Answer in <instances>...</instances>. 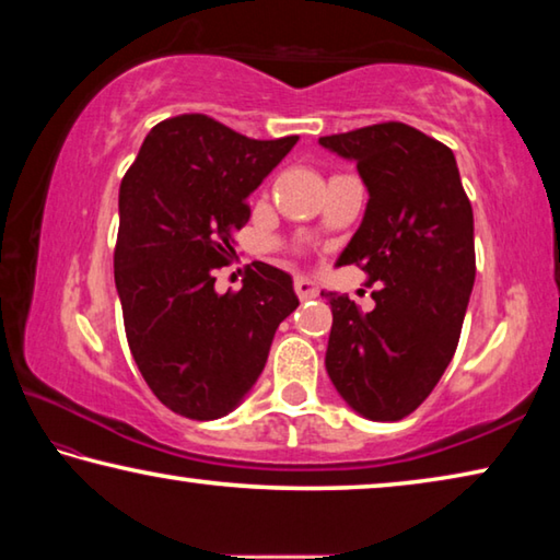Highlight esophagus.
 <instances>
[{
	"mask_svg": "<svg viewBox=\"0 0 560 560\" xmlns=\"http://www.w3.org/2000/svg\"><path fill=\"white\" fill-rule=\"evenodd\" d=\"M294 291H296V296H299L301 301H306V299H314V296L318 294V287H316V283H314L312 279L296 277V281H294Z\"/></svg>",
	"mask_w": 560,
	"mask_h": 560,
	"instance_id": "esophagus-1",
	"label": "esophagus"
}]
</instances>
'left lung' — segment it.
<instances>
[{
    "label": "left lung",
    "mask_w": 560,
    "mask_h": 560,
    "mask_svg": "<svg viewBox=\"0 0 560 560\" xmlns=\"http://www.w3.org/2000/svg\"><path fill=\"white\" fill-rule=\"evenodd\" d=\"M357 162L366 214L339 264H357L376 306L324 291L334 324L326 371L353 411L371 421L413 413L454 359L476 279L474 209L446 144L401 121L322 137Z\"/></svg>",
    "instance_id": "left-lung-1"
}]
</instances>
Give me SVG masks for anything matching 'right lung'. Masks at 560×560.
<instances>
[{
	"label": "right lung",
	"mask_w": 560,
	"mask_h": 560,
	"mask_svg": "<svg viewBox=\"0 0 560 560\" xmlns=\"http://www.w3.org/2000/svg\"><path fill=\"white\" fill-rule=\"evenodd\" d=\"M299 137L248 139L207 114L149 131L119 186L114 248L124 331L141 376L174 413L226 416L256 384L279 324L299 306L287 271L254 261L244 287L217 294L246 197Z\"/></svg>",
	"instance_id": "1"
}]
</instances>
